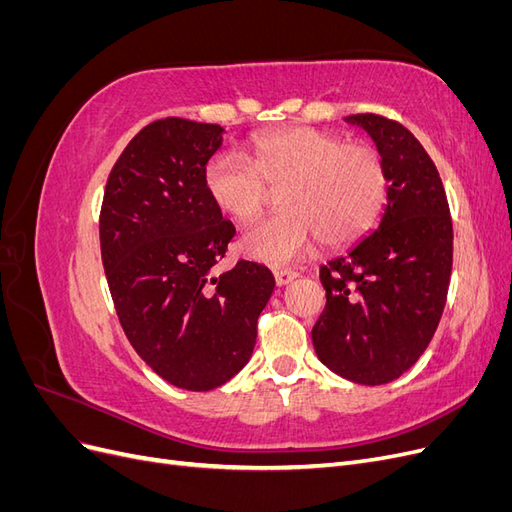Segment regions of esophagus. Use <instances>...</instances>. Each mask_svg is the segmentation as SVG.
<instances>
[{
    "mask_svg": "<svg viewBox=\"0 0 512 512\" xmlns=\"http://www.w3.org/2000/svg\"><path fill=\"white\" fill-rule=\"evenodd\" d=\"M273 275H275L277 286H286V284H290L292 280H297V277H299L297 271H288V269H277Z\"/></svg>",
    "mask_w": 512,
    "mask_h": 512,
    "instance_id": "1",
    "label": "esophagus"
}]
</instances>
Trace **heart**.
Instances as JSON below:
<instances>
[{
    "mask_svg": "<svg viewBox=\"0 0 512 512\" xmlns=\"http://www.w3.org/2000/svg\"><path fill=\"white\" fill-rule=\"evenodd\" d=\"M203 185L211 203L237 222H252L280 192V211L241 237V250L265 265H288L314 250L346 247L376 224L389 192L382 156L365 143L292 126L258 134L250 162L215 153Z\"/></svg>",
    "mask_w": 512,
    "mask_h": 512,
    "instance_id": "b5f03b06",
    "label": "heart"
}]
</instances>
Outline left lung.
Here are the masks:
<instances>
[{"label":"left lung","mask_w":512,"mask_h":512,"mask_svg":"<svg viewBox=\"0 0 512 512\" xmlns=\"http://www.w3.org/2000/svg\"><path fill=\"white\" fill-rule=\"evenodd\" d=\"M346 121L374 138L389 192L380 226L320 267L327 305L312 342L337 376L376 386L408 371L438 329L453 269V222L438 168L408 128L374 113Z\"/></svg>","instance_id":"obj_1"}]
</instances>
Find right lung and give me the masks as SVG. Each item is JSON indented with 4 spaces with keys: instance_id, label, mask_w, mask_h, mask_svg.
Masks as SVG:
<instances>
[{
    "instance_id": "add662e5",
    "label": "right lung",
    "mask_w": 512,
    "mask_h": 512,
    "mask_svg": "<svg viewBox=\"0 0 512 512\" xmlns=\"http://www.w3.org/2000/svg\"><path fill=\"white\" fill-rule=\"evenodd\" d=\"M222 132L181 117L149 123L115 162L100 211L102 265L126 337L160 378L198 393L250 361L275 288L250 260L213 273L235 237L203 185Z\"/></svg>"
}]
</instances>
